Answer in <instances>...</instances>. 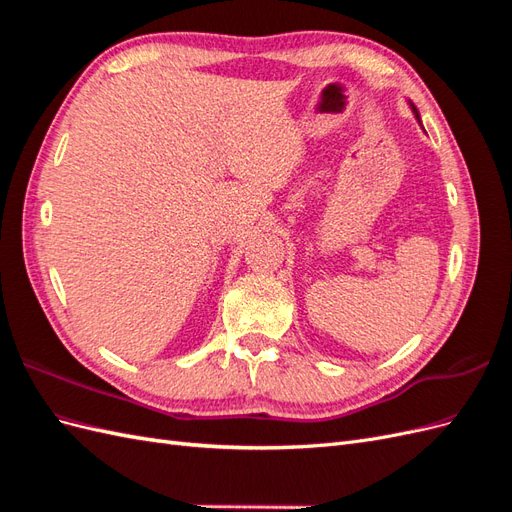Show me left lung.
Wrapping results in <instances>:
<instances>
[{"label": "left lung", "mask_w": 512, "mask_h": 512, "mask_svg": "<svg viewBox=\"0 0 512 512\" xmlns=\"http://www.w3.org/2000/svg\"><path fill=\"white\" fill-rule=\"evenodd\" d=\"M410 106H412V113H414V117L418 119V123H421V115H418V111H416V106L410 102Z\"/></svg>", "instance_id": "1"}]
</instances>
